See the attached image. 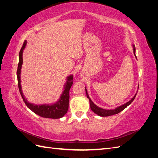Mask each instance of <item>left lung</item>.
Here are the masks:
<instances>
[{"label": "left lung", "instance_id": "obj_1", "mask_svg": "<svg viewBox=\"0 0 158 158\" xmlns=\"http://www.w3.org/2000/svg\"><path fill=\"white\" fill-rule=\"evenodd\" d=\"M133 46V52H134V55L136 56V48H135V45H132ZM85 92H86V95H87V98L89 99V104H90V108L92 110V111L94 112L95 114H97L99 116H101V117H108V116H111V115H114V114H116L118 113H120L121 111H122L123 110L125 109L127 107H128L129 105H130L132 102L133 100L135 99V98H136V95L137 94H136L135 95V96H134L130 101H128V102H127L126 103L122 105V106L117 107V108L114 109H105L101 107H99L98 106H97L96 105L94 104L93 103V102L91 100L90 98L89 97V95L88 94V92H87V89L86 88H85Z\"/></svg>", "mask_w": 158, "mask_h": 158}]
</instances>
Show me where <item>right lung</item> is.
Here are the masks:
<instances>
[{
  "label": "right lung",
  "instance_id": "obj_1",
  "mask_svg": "<svg viewBox=\"0 0 158 158\" xmlns=\"http://www.w3.org/2000/svg\"><path fill=\"white\" fill-rule=\"evenodd\" d=\"M27 41H25L22 47L21 50L19 53V63L17 69V78H18V85L19 91H20L22 98L26 106L30 110L37 114V115L44 118H60L63 117L64 114L67 113L69 109V92L70 89L73 85V76L70 75L66 78V82L64 84V91L62 93L59 99L56 103L52 104H43L37 105L31 103L27 101V99L24 97L22 91L21 87V69L23 63L22 54L23 51L25 49Z\"/></svg>",
  "mask_w": 158,
  "mask_h": 158
}]
</instances>
